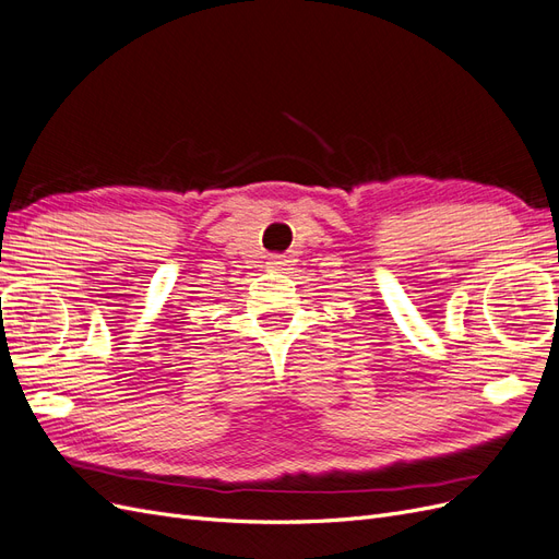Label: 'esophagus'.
Returning a JSON list of instances; mask_svg holds the SVG:
<instances>
[{
    "instance_id": "34e87169",
    "label": "esophagus",
    "mask_w": 559,
    "mask_h": 559,
    "mask_svg": "<svg viewBox=\"0 0 559 559\" xmlns=\"http://www.w3.org/2000/svg\"><path fill=\"white\" fill-rule=\"evenodd\" d=\"M289 263H292L289 257H270V259H267V267H270V270H284Z\"/></svg>"
}]
</instances>
